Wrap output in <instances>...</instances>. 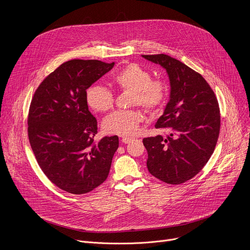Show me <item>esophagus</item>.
Segmentation results:
<instances>
[{"label":"esophagus","mask_w":250,"mask_h":250,"mask_svg":"<svg viewBox=\"0 0 250 250\" xmlns=\"http://www.w3.org/2000/svg\"><path fill=\"white\" fill-rule=\"evenodd\" d=\"M132 139V137H129V136H123L122 138V141L124 142V144H128V142Z\"/></svg>","instance_id":"obj_1"}]
</instances>
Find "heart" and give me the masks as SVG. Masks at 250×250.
Listing matches in <instances>:
<instances>
[{
  "label": "heart",
  "instance_id": "b5f03b06",
  "mask_svg": "<svg viewBox=\"0 0 250 250\" xmlns=\"http://www.w3.org/2000/svg\"><path fill=\"white\" fill-rule=\"evenodd\" d=\"M113 83L122 91L132 92V105L140 104L151 113L160 110L167 99V84L161 79L151 78L149 71L135 63H128L121 68L114 75ZM86 101L94 111L104 113L113 108L115 99L110 89L95 84L87 89ZM142 120L144 117L138 110L117 111L104 119L103 125L108 133L131 135L137 131Z\"/></svg>",
  "mask_w": 250,
  "mask_h": 250
}]
</instances>
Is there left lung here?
<instances>
[{
	"mask_svg": "<svg viewBox=\"0 0 250 250\" xmlns=\"http://www.w3.org/2000/svg\"><path fill=\"white\" fill-rule=\"evenodd\" d=\"M162 66L170 81V97L155 128L169 134L144 138L147 169L173 185L196 176L215 150L221 116L215 93L201 74L166 54L141 55Z\"/></svg>",
	"mask_w": 250,
	"mask_h": 250,
	"instance_id": "1",
	"label": "left lung"
}]
</instances>
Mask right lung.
Returning a JSON list of instances; mask_svg holds the SVG:
<instances>
[{"instance_id":"right-lung-1","label":"right lung","mask_w":250,"mask_h":250,"mask_svg":"<svg viewBox=\"0 0 250 250\" xmlns=\"http://www.w3.org/2000/svg\"><path fill=\"white\" fill-rule=\"evenodd\" d=\"M114 65L69 60L42 82L31 100L27 119L31 149L46 177L65 192L89 193L109 175L119 137L95 142L97 120L88 109L86 91Z\"/></svg>"}]
</instances>
